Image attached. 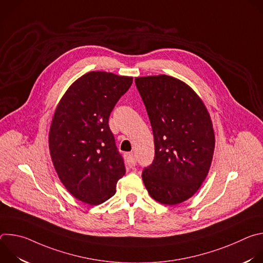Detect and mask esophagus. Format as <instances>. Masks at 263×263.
Segmentation results:
<instances>
[{
    "label": "esophagus",
    "mask_w": 263,
    "mask_h": 263,
    "mask_svg": "<svg viewBox=\"0 0 263 263\" xmlns=\"http://www.w3.org/2000/svg\"><path fill=\"white\" fill-rule=\"evenodd\" d=\"M125 158H126V161H127V163L129 164L130 167L135 166V164H136V157H135V154H133V153H127V154L125 155Z\"/></svg>",
    "instance_id": "obj_1"
}]
</instances>
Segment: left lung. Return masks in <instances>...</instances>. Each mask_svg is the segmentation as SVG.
Masks as SVG:
<instances>
[{"label":"left lung","mask_w":263,"mask_h":263,"mask_svg":"<svg viewBox=\"0 0 263 263\" xmlns=\"http://www.w3.org/2000/svg\"><path fill=\"white\" fill-rule=\"evenodd\" d=\"M151 122L155 157L142 172L155 201L177 205L192 198L206 179L215 146L209 112L185 82L167 76L135 78Z\"/></svg>","instance_id":"1"}]
</instances>
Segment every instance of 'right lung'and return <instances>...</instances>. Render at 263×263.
I'll list each match as a JSON object with an SVG mask.
<instances>
[{"label":"right lung","mask_w":263,"mask_h":263,"mask_svg":"<svg viewBox=\"0 0 263 263\" xmlns=\"http://www.w3.org/2000/svg\"><path fill=\"white\" fill-rule=\"evenodd\" d=\"M132 77L89 71L74 81L59 101L49 132L55 171L67 192L88 205L116 194L126 174L108 120Z\"/></svg>","instance_id":"obj_1"}]
</instances>
